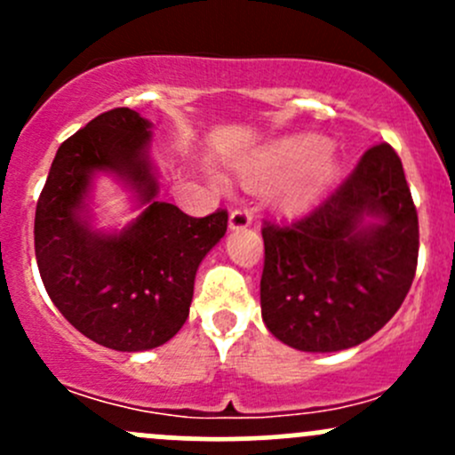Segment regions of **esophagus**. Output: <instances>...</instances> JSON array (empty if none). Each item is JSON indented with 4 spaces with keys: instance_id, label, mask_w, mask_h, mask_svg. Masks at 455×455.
Segmentation results:
<instances>
[{
    "instance_id": "34e87169",
    "label": "esophagus",
    "mask_w": 455,
    "mask_h": 455,
    "mask_svg": "<svg viewBox=\"0 0 455 455\" xmlns=\"http://www.w3.org/2000/svg\"><path fill=\"white\" fill-rule=\"evenodd\" d=\"M253 224V215L246 209H235L231 215H228V228L231 231H240V228H246Z\"/></svg>"
}]
</instances>
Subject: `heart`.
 Instances as JSON below:
<instances>
[{"label": "heart", "mask_w": 455, "mask_h": 455, "mask_svg": "<svg viewBox=\"0 0 455 455\" xmlns=\"http://www.w3.org/2000/svg\"><path fill=\"white\" fill-rule=\"evenodd\" d=\"M337 172V151L315 134L283 139L253 156L242 167L251 187H270V200L282 211H301L319 198Z\"/></svg>", "instance_id": "b5f03b06"}]
</instances>
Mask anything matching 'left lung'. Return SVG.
Returning <instances> with one entry per match:
<instances>
[{
  "mask_svg": "<svg viewBox=\"0 0 455 455\" xmlns=\"http://www.w3.org/2000/svg\"><path fill=\"white\" fill-rule=\"evenodd\" d=\"M261 319L301 352L368 341L401 308L419 259V215L396 151L371 147L355 172L288 227L264 224Z\"/></svg>",
  "mask_w": 455,
  "mask_h": 455,
  "instance_id": "8db88e82",
  "label": "left lung"
}]
</instances>
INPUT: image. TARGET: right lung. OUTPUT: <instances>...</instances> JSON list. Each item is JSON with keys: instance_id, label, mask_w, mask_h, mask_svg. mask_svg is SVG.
Returning a JSON list of instances; mask_svg holds the SVG:
<instances>
[{"instance_id": "right-lung-1", "label": "right lung", "mask_w": 455, "mask_h": 455, "mask_svg": "<svg viewBox=\"0 0 455 455\" xmlns=\"http://www.w3.org/2000/svg\"><path fill=\"white\" fill-rule=\"evenodd\" d=\"M154 123L116 108L70 136L36 202L35 255L59 313L94 343L142 352L167 343L189 316L206 253L227 233V211L191 218L160 202ZM112 175L141 213L123 229L93 224V187Z\"/></svg>"}]
</instances>
